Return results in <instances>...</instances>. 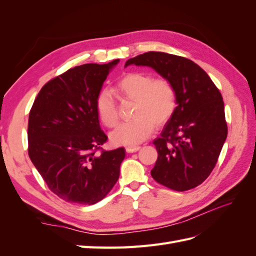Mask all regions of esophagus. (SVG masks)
Here are the masks:
<instances>
[{
	"instance_id": "34e87169",
	"label": "esophagus",
	"mask_w": 256,
	"mask_h": 256,
	"mask_svg": "<svg viewBox=\"0 0 256 256\" xmlns=\"http://www.w3.org/2000/svg\"><path fill=\"white\" fill-rule=\"evenodd\" d=\"M140 148H141L140 146H128V147H126V152H136Z\"/></svg>"
}]
</instances>
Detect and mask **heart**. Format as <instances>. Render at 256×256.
Returning <instances> with one entry per match:
<instances>
[{
    "instance_id": "heart-1",
    "label": "heart",
    "mask_w": 256,
    "mask_h": 256,
    "mask_svg": "<svg viewBox=\"0 0 256 256\" xmlns=\"http://www.w3.org/2000/svg\"><path fill=\"white\" fill-rule=\"evenodd\" d=\"M115 95L122 100L134 102L132 120L122 122L111 134L112 143L134 146L148 138L154 125L162 126L172 118L177 104L176 90L166 79H154L150 74L132 72L124 74L114 88ZM96 110L106 127L118 122L115 100L109 92H100Z\"/></svg>"
}]
</instances>
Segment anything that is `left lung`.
I'll use <instances>...</instances> for the list:
<instances>
[{"mask_svg":"<svg viewBox=\"0 0 256 256\" xmlns=\"http://www.w3.org/2000/svg\"><path fill=\"white\" fill-rule=\"evenodd\" d=\"M129 65L152 68L176 90V110L152 142L158 152L152 178L175 191L196 188L212 173L228 136L221 92L202 68L182 56L150 51L129 58Z\"/></svg>","mask_w":256,"mask_h":256,"instance_id":"obj_1","label":"left lung"}]
</instances>
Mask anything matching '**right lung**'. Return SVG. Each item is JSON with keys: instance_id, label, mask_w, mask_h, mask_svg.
<instances>
[{"instance_id": "1", "label": "right lung", "mask_w": 256, "mask_h": 256, "mask_svg": "<svg viewBox=\"0 0 256 256\" xmlns=\"http://www.w3.org/2000/svg\"><path fill=\"white\" fill-rule=\"evenodd\" d=\"M110 63L76 66L46 83L28 115V156L49 189L68 203L102 200L120 177L125 148L102 150L96 99Z\"/></svg>"}]
</instances>
